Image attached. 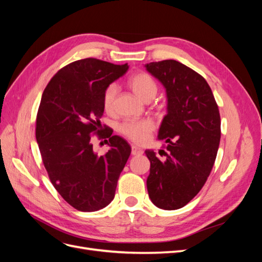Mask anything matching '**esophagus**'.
I'll return each instance as SVG.
<instances>
[{"instance_id": "1", "label": "esophagus", "mask_w": 262, "mask_h": 262, "mask_svg": "<svg viewBox=\"0 0 262 262\" xmlns=\"http://www.w3.org/2000/svg\"><path fill=\"white\" fill-rule=\"evenodd\" d=\"M131 153H132V155H141L142 153H143V150H142L140 147H138V146H136V145H132V147H131Z\"/></svg>"}]
</instances>
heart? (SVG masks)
Instances as JSON below:
<instances>
[{"label":"heart","mask_w":262,"mask_h":262,"mask_svg":"<svg viewBox=\"0 0 262 262\" xmlns=\"http://www.w3.org/2000/svg\"><path fill=\"white\" fill-rule=\"evenodd\" d=\"M131 90L138 96L145 101L152 100L158 92V85L154 78L145 72L134 73L128 81ZM118 95V85L115 83L105 87L102 93V107L105 112L112 113L115 108V102ZM155 129V124L149 119H140V120H126L119 125V132L123 137L131 140L134 143L144 144L148 141L150 133Z\"/></svg>","instance_id":"obj_1"}]
</instances>
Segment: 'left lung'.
I'll return each instance as SVG.
<instances>
[{"label": "left lung", "mask_w": 262, "mask_h": 262, "mask_svg": "<svg viewBox=\"0 0 262 262\" xmlns=\"http://www.w3.org/2000/svg\"><path fill=\"white\" fill-rule=\"evenodd\" d=\"M145 67L167 93V115L158 138L169 143L160 153L165 160L145 152L150 162L147 191L157 208L177 210L199 193L213 168L221 140L220 112L208 82L192 69L176 60Z\"/></svg>", "instance_id": "8db88e82"}]
</instances>
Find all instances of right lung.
<instances>
[{"label":"right lung","mask_w":262,"mask_h":262,"mask_svg":"<svg viewBox=\"0 0 262 262\" xmlns=\"http://www.w3.org/2000/svg\"><path fill=\"white\" fill-rule=\"evenodd\" d=\"M128 69V63L77 60L59 70L42 93L36 119L42 163L55 190L78 211L95 212L113 201L130 156L128 142L113 136L99 120L105 87ZM94 134L108 139L111 149L105 156L93 152Z\"/></svg>","instance_id":"obj_1"}]
</instances>
